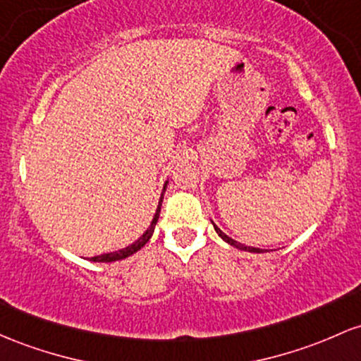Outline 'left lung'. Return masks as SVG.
I'll use <instances>...</instances> for the list:
<instances>
[{
    "instance_id": "obj_1",
    "label": "left lung",
    "mask_w": 361,
    "mask_h": 361,
    "mask_svg": "<svg viewBox=\"0 0 361 361\" xmlns=\"http://www.w3.org/2000/svg\"><path fill=\"white\" fill-rule=\"evenodd\" d=\"M211 223H212V226H214V229H216V233H217V235H219V236H221V238H223V240L226 241V243H228V245H231V247L238 248V250H243V252H250V253H264V250H262V248H255V247H247V245H241V243H238V241H236V240H233V238H231V236H228V235H226V233H223V231H221V229H219V228H217V226H216V224H214V221H211Z\"/></svg>"
}]
</instances>
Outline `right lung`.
I'll list each match as a JSON object with an SVG mask.
<instances>
[{
	"label": "right lung",
	"instance_id": "right-lung-1",
	"mask_svg": "<svg viewBox=\"0 0 361 361\" xmlns=\"http://www.w3.org/2000/svg\"><path fill=\"white\" fill-rule=\"evenodd\" d=\"M168 183L169 180L164 181V187H162V192H161V199H159V205H157L156 209V214H154L152 217V223H150V226L147 229H145L144 235L140 236V238L133 241L132 245H128V247L121 248V250H116V252H109V253H102V255H96V257H90V262H102V264H109V262H116V260H123L126 259V257L133 255V253H137L138 250H140L142 247H145V243L150 240V236H152L154 233V228H156L157 224V219H159V214H161V202L162 199H164V193H166V188H168Z\"/></svg>",
	"mask_w": 361,
	"mask_h": 361
}]
</instances>
